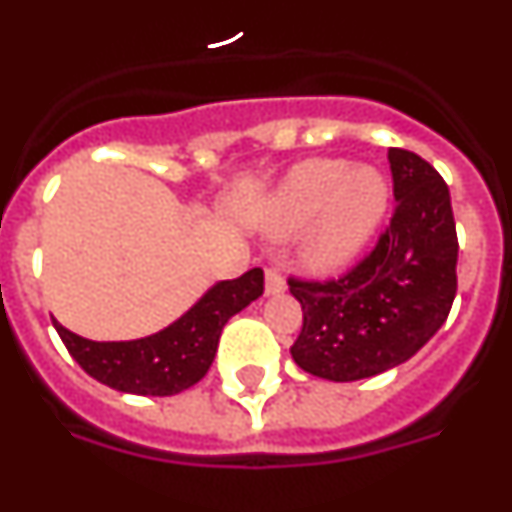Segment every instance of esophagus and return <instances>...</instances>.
Returning <instances> with one entry per match:
<instances>
[{
  "instance_id": "1",
  "label": "esophagus",
  "mask_w": 512,
  "mask_h": 512,
  "mask_svg": "<svg viewBox=\"0 0 512 512\" xmlns=\"http://www.w3.org/2000/svg\"><path fill=\"white\" fill-rule=\"evenodd\" d=\"M287 289V279L279 266H266V295H279Z\"/></svg>"
}]
</instances>
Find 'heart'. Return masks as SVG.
Segmentation results:
<instances>
[{"mask_svg": "<svg viewBox=\"0 0 512 512\" xmlns=\"http://www.w3.org/2000/svg\"><path fill=\"white\" fill-rule=\"evenodd\" d=\"M390 189L374 169H351L343 158H310L284 176L269 207V230L292 235L310 225L305 259L333 271L354 259L387 212Z\"/></svg>", "mask_w": 512, "mask_h": 512, "instance_id": "b5f03b06", "label": "heart"}]
</instances>
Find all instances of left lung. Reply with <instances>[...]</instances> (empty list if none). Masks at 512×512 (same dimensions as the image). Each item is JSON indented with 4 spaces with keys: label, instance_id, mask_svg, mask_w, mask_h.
Segmentation results:
<instances>
[{
    "label": "left lung",
    "instance_id": "8db88e82",
    "mask_svg": "<svg viewBox=\"0 0 512 512\" xmlns=\"http://www.w3.org/2000/svg\"><path fill=\"white\" fill-rule=\"evenodd\" d=\"M395 212L364 259L341 277H292L302 330L292 359L312 377L356 382L418 354L456 297V238L443 176L418 153L390 148Z\"/></svg>",
    "mask_w": 512,
    "mask_h": 512
}]
</instances>
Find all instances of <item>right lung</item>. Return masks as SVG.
<instances>
[{
  "instance_id": "obj_1",
  "label": "right lung",
  "mask_w": 512,
  "mask_h": 512,
  "mask_svg": "<svg viewBox=\"0 0 512 512\" xmlns=\"http://www.w3.org/2000/svg\"><path fill=\"white\" fill-rule=\"evenodd\" d=\"M264 295V271L220 282L187 315L156 336L99 343L53 323L63 346L89 377L130 395L166 397L200 382L215 359L223 325Z\"/></svg>"
}]
</instances>
